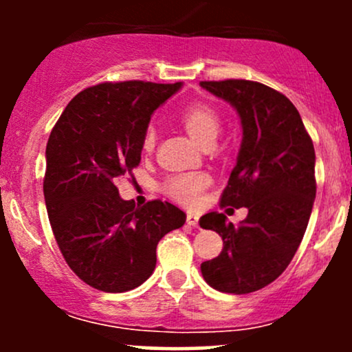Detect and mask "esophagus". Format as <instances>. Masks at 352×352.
I'll list each match as a JSON object with an SVG mask.
<instances>
[{
    "label": "esophagus",
    "instance_id": "obj_1",
    "mask_svg": "<svg viewBox=\"0 0 352 352\" xmlns=\"http://www.w3.org/2000/svg\"><path fill=\"white\" fill-rule=\"evenodd\" d=\"M199 220H200V217L195 215V213H188L187 215V223L190 225V227H199Z\"/></svg>",
    "mask_w": 352,
    "mask_h": 352
}]
</instances>
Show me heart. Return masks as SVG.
Here are the masks:
<instances>
[{
	"instance_id": "heart-1",
	"label": "heart",
	"mask_w": 352,
	"mask_h": 352,
	"mask_svg": "<svg viewBox=\"0 0 352 352\" xmlns=\"http://www.w3.org/2000/svg\"><path fill=\"white\" fill-rule=\"evenodd\" d=\"M182 122L193 139L200 145H207L215 142V139L221 131L220 114L213 107L207 104H193L185 109L180 114ZM157 142V132L153 125H148L142 135L144 152H152ZM210 179L205 173L199 172H185L170 175L164 184V192L172 200L179 201L185 207H195L200 204L204 197L205 188L208 187Z\"/></svg>"
}]
</instances>
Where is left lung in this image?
<instances>
[{
    "label": "left lung",
    "instance_id": "8db88e82",
    "mask_svg": "<svg viewBox=\"0 0 352 352\" xmlns=\"http://www.w3.org/2000/svg\"><path fill=\"white\" fill-rule=\"evenodd\" d=\"M200 86L240 116L243 139L220 205L248 208L236 227L218 212L200 218L201 228L223 240L221 253L200 270L218 292L253 293L285 272L308 227L316 197L313 140L292 100L265 84L227 79Z\"/></svg>",
    "mask_w": 352,
    "mask_h": 352
}]
</instances>
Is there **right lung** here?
Segmentation results:
<instances>
[{
	"label": "right lung",
	"mask_w": 352,
	"mask_h": 352,
	"mask_svg": "<svg viewBox=\"0 0 352 352\" xmlns=\"http://www.w3.org/2000/svg\"><path fill=\"white\" fill-rule=\"evenodd\" d=\"M182 82H102L67 104L46 145L44 200L64 260L84 283L106 293L140 286L153 273L160 238L185 223L162 200H122L120 177L140 164L142 135L160 104Z\"/></svg>",
	"instance_id": "1"
}]
</instances>
